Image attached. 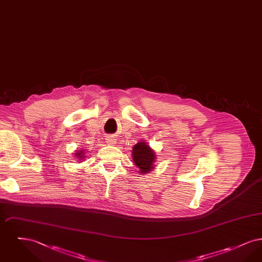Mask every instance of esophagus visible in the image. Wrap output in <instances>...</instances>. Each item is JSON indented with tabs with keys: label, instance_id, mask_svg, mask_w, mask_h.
<instances>
[{
	"label": "esophagus",
	"instance_id": "34e87169",
	"mask_svg": "<svg viewBox=\"0 0 262 262\" xmlns=\"http://www.w3.org/2000/svg\"><path fill=\"white\" fill-rule=\"evenodd\" d=\"M106 142H107V144H109V145H114V144L116 143V139H115V137H112V136H108L107 138H106Z\"/></svg>",
	"mask_w": 262,
	"mask_h": 262
}]
</instances>
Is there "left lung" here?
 Listing matches in <instances>:
<instances>
[{
  "mask_svg": "<svg viewBox=\"0 0 262 262\" xmlns=\"http://www.w3.org/2000/svg\"><path fill=\"white\" fill-rule=\"evenodd\" d=\"M134 163L139 169V173L146 174L154 168V162L156 161V155L154 150L150 148L145 141L137 142L133 148Z\"/></svg>",
  "mask_w": 262,
  "mask_h": 262,
  "instance_id": "1",
  "label": "left lung"
}]
</instances>
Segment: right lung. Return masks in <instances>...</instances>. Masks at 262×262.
Returning <instances> with one entry per match:
<instances>
[{
  "label": "right lung",
  "instance_id": "obj_1",
  "mask_svg": "<svg viewBox=\"0 0 262 262\" xmlns=\"http://www.w3.org/2000/svg\"><path fill=\"white\" fill-rule=\"evenodd\" d=\"M75 156L77 157V159H79V160H82L85 156H84V150H80V151H78L77 153H75Z\"/></svg>",
  "mask_w": 262,
  "mask_h": 262
}]
</instances>
